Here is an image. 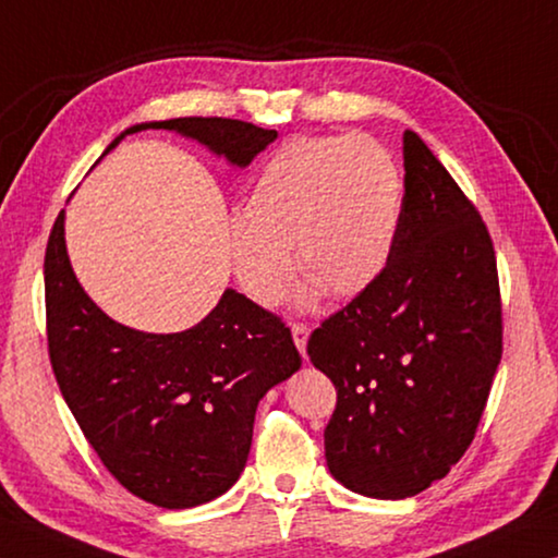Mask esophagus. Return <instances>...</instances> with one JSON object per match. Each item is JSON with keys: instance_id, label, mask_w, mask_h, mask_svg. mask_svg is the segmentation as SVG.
Here are the masks:
<instances>
[{"instance_id": "esophagus-1", "label": "esophagus", "mask_w": 558, "mask_h": 558, "mask_svg": "<svg viewBox=\"0 0 558 558\" xmlns=\"http://www.w3.org/2000/svg\"><path fill=\"white\" fill-rule=\"evenodd\" d=\"M292 339H295V347L300 349V354L305 356V347H307V337H310V327L305 323H292L290 325Z\"/></svg>"}]
</instances>
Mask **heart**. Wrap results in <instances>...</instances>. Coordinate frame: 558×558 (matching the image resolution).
<instances>
[{
	"label": "heart",
	"instance_id": "b5f03b06",
	"mask_svg": "<svg viewBox=\"0 0 558 558\" xmlns=\"http://www.w3.org/2000/svg\"><path fill=\"white\" fill-rule=\"evenodd\" d=\"M403 179L372 135L292 137L253 184L231 231L233 272L258 305H276L292 276L307 292L352 298L389 266L401 223Z\"/></svg>",
	"mask_w": 558,
	"mask_h": 558
}]
</instances>
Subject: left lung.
<instances>
[{
    "label": "left lung",
    "mask_w": 558,
    "mask_h": 558,
    "mask_svg": "<svg viewBox=\"0 0 558 558\" xmlns=\"http://www.w3.org/2000/svg\"><path fill=\"white\" fill-rule=\"evenodd\" d=\"M389 266L307 339L337 389L325 458L352 493L403 499L475 438L502 359V298L483 216L413 130Z\"/></svg>",
    "instance_id": "8db88e82"
}]
</instances>
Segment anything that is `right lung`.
Returning a JSON list of instances; mask_svg holds the SVG:
<instances>
[{"label": "right lung", "mask_w": 558, "mask_h": 558, "mask_svg": "<svg viewBox=\"0 0 558 558\" xmlns=\"http://www.w3.org/2000/svg\"><path fill=\"white\" fill-rule=\"evenodd\" d=\"M177 130L235 167L251 165L276 130L231 118L132 125ZM46 339L56 381L102 465L132 495L186 509L223 495L245 468L258 401L300 369L290 327L226 290L199 325L147 335L110 319L75 280L56 216L44 258Z\"/></svg>", "instance_id": "add662e5"}]
</instances>
